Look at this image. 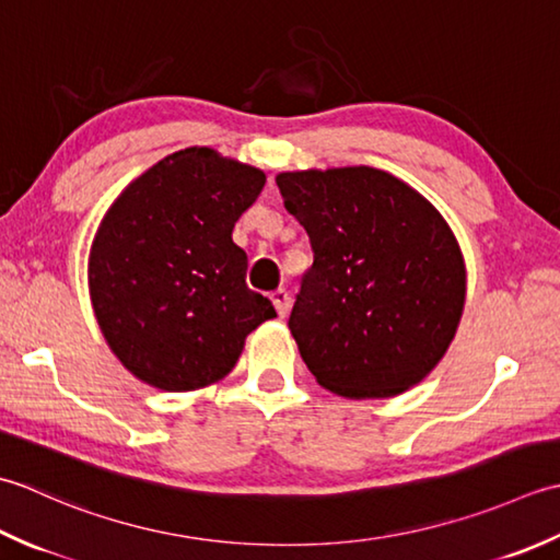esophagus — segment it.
Listing matches in <instances>:
<instances>
[{"label":"esophagus","instance_id":"1","mask_svg":"<svg viewBox=\"0 0 560 560\" xmlns=\"http://www.w3.org/2000/svg\"><path fill=\"white\" fill-rule=\"evenodd\" d=\"M270 300H272V304H276V310H278V314L284 318L290 314V306H292V300H290V292L284 290V288H280V290H276L270 294Z\"/></svg>","mask_w":560,"mask_h":560}]
</instances>
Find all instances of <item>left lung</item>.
Returning a JSON list of instances; mask_svg holds the SVG:
<instances>
[{
  "mask_svg": "<svg viewBox=\"0 0 560 560\" xmlns=\"http://www.w3.org/2000/svg\"><path fill=\"white\" fill-rule=\"evenodd\" d=\"M314 248L290 314L306 368L346 398H392L423 382L466 302L459 242L435 205L372 166L278 174Z\"/></svg>",
  "mask_w": 560,
  "mask_h": 560,
  "instance_id": "8db88e82",
  "label": "left lung"
}]
</instances>
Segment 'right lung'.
Listing matches in <instances>:
<instances>
[{
    "mask_svg": "<svg viewBox=\"0 0 560 560\" xmlns=\"http://www.w3.org/2000/svg\"><path fill=\"white\" fill-rule=\"evenodd\" d=\"M266 186L256 166L210 147L164 156L113 200L89 254V294L122 368L162 392H198L232 372L246 336L278 316L246 288L232 230Z\"/></svg>",
    "mask_w": 560,
    "mask_h": 560,
    "instance_id": "right-lung-1",
    "label": "right lung"
}]
</instances>
